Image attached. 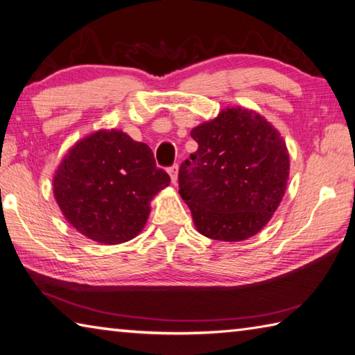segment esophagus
<instances>
[{
	"label": "esophagus",
	"mask_w": 355,
	"mask_h": 355,
	"mask_svg": "<svg viewBox=\"0 0 355 355\" xmlns=\"http://www.w3.org/2000/svg\"><path fill=\"white\" fill-rule=\"evenodd\" d=\"M178 171H179V167L175 164L171 165V167L168 168V173H170V178H171V184H178Z\"/></svg>",
	"instance_id": "esophagus-1"
}]
</instances>
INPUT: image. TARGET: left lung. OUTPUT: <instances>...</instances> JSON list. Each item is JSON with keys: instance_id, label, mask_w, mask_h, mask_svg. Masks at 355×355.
<instances>
[{"instance_id": "obj_1", "label": "left lung", "mask_w": 355, "mask_h": 355, "mask_svg": "<svg viewBox=\"0 0 355 355\" xmlns=\"http://www.w3.org/2000/svg\"><path fill=\"white\" fill-rule=\"evenodd\" d=\"M198 150L180 164L179 194L200 234L239 242L254 236L285 194L289 157L268 121L227 108L191 130Z\"/></svg>"}]
</instances>
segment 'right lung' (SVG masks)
Returning a JSON list of instances; mask_svg holds the SVG:
<instances>
[{"mask_svg": "<svg viewBox=\"0 0 355 355\" xmlns=\"http://www.w3.org/2000/svg\"><path fill=\"white\" fill-rule=\"evenodd\" d=\"M168 184L147 144L119 130H101L69 150L55 173L53 193L79 233L116 245L141 233L150 200Z\"/></svg>", "mask_w": 355, "mask_h": 355, "instance_id": "1", "label": "right lung"}]
</instances>
